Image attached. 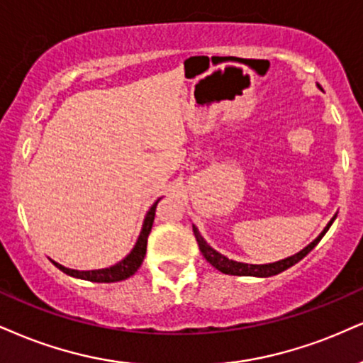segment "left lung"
I'll list each match as a JSON object with an SVG mask.
<instances>
[{
    "mask_svg": "<svg viewBox=\"0 0 363 363\" xmlns=\"http://www.w3.org/2000/svg\"><path fill=\"white\" fill-rule=\"evenodd\" d=\"M318 89H321L320 84H316ZM323 91V89H321ZM335 218H337V213L332 217V220L326 223V227L323 230H321V234L316 237L313 242H310L306 245V247H303L299 252L293 254V256L286 257V259H281V261H276V262H269V264H245V262H237L234 259H229L227 256H223V254L218 252L210 245L207 240L203 239L202 235H200L199 229H196L195 225L194 227V234H195V239L196 242H199V247H200V252L203 254V257L207 259V261L212 264L216 269H218L223 274H230V276H254V277H271V276H276L279 274V272H283L286 269H289L291 266H294V264L301 261L303 257L306 256L308 252H311L313 249L316 247V244L320 242L321 239H323V235L328 232L330 227H332V223L335 222Z\"/></svg>",
    "mask_w": 363,
    "mask_h": 363,
    "instance_id": "left-lung-1",
    "label": "left lung"
}]
</instances>
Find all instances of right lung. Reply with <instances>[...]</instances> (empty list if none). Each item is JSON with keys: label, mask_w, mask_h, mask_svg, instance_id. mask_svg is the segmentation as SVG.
<instances>
[{"label": "right lung", "mask_w": 363, "mask_h": 363, "mask_svg": "<svg viewBox=\"0 0 363 363\" xmlns=\"http://www.w3.org/2000/svg\"><path fill=\"white\" fill-rule=\"evenodd\" d=\"M161 199L156 200V202L151 205V208L147 210L145 220H143V227L140 232V237H138L136 244L131 249V252L128 254L123 261H119L114 266L106 267V269H94V271H77V269H69V267L62 266L55 261H50L55 264V266L65 274L77 277V279H84V281H92V283H118V281H124L128 277H131L134 272L141 267L143 261H145L146 256V245H147V235H150L151 227H153L155 222V212H156V205H158Z\"/></svg>", "instance_id": "add662e5"}]
</instances>
